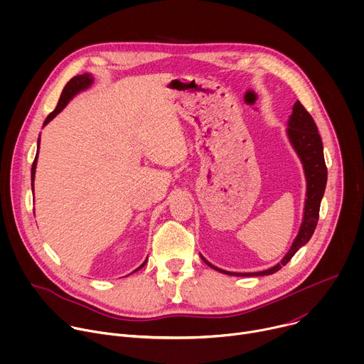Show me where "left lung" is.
<instances>
[{
    "instance_id": "obj_1",
    "label": "left lung",
    "mask_w": 364,
    "mask_h": 364,
    "mask_svg": "<svg viewBox=\"0 0 364 364\" xmlns=\"http://www.w3.org/2000/svg\"><path fill=\"white\" fill-rule=\"evenodd\" d=\"M287 136L295 149L296 155L301 160L305 181H306V193H305V201H304V215L302 222L298 230L296 237L294 239L289 250L282 257V261L277 264L275 267L262 271V272H250V274H237V272H229L223 271L215 265H212L209 261H205L204 256H201L203 262L213 268L215 271H219L220 274L232 275V277H264V275H272L278 272L282 267H285L291 257L298 252L299 247H302L305 243L313 236L318 215H320V204L326 191L327 184V167L324 161V149H323V141L318 134L317 125L306 109L301 105V102L296 100L292 107V114L287 124Z\"/></svg>"
}]
</instances>
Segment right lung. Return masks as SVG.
Instances as JSON below:
<instances>
[{
    "label": "right lung",
    "instance_id": "1",
    "mask_svg": "<svg viewBox=\"0 0 364 364\" xmlns=\"http://www.w3.org/2000/svg\"><path fill=\"white\" fill-rule=\"evenodd\" d=\"M92 83H93V76H92L90 73H83V75H77V76L72 77V79L66 83L63 92H62V95H60V99H59V103H58L56 109H55L53 112H51V114H48V117L46 118V121H44V124H43V127H46L58 114H60V112L66 108V105H68L69 100H70L72 97H75L79 92L86 90L87 87H90ZM38 146H40V138H38V141H37V154H36V159H34V163H33V166H31V190H33V187H34L33 183H34V177H36V167H37V159H38ZM146 261H148V257L142 262V265H139L134 272H136V271H139L142 267H145Z\"/></svg>",
    "mask_w": 364,
    "mask_h": 364
}]
</instances>
